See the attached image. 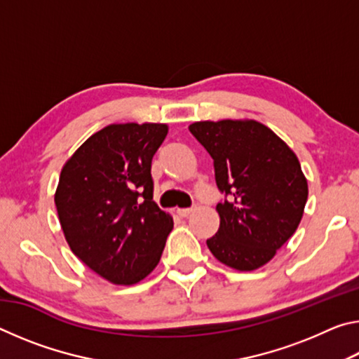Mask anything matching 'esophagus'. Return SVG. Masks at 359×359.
I'll return each mask as SVG.
<instances>
[{
  "label": "esophagus",
  "instance_id": "obj_1",
  "mask_svg": "<svg viewBox=\"0 0 359 359\" xmlns=\"http://www.w3.org/2000/svg\"><path fill=\"white\" fill-rule=\"evenodd\" d=\"M194 210V208H188V209H177V214L180 215V217H188L191 214V212Z\"/></svg>",
  "mask_w": 359,
  "mask_h": 359
}]
</instances>
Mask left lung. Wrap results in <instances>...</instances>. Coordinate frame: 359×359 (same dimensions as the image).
Here are the masks:
<instances>
[{
    "label": "left lung",
    "instance_id": "obj_1",
    "mask_svg": "<svg viewBox=\"0 0 359 359\" xmlns=\"http://www.w3.org/2000/svg\"><path fill=\"white\" fill-rule=\"evenodd\" d=\"M188 130L214 160L217 187L224 193L209 250L233 269H258L301 223L309 188L299 160L255 120L194 121Z\"/></svg>",
    "mask_w": 359,
    "mask_h": 359
}]
</instances>
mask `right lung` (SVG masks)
<instances>
[{
  "label": "right lung",
  "instance_id": "1",
  "mask_svg": "<svg viewBox=\"0 0 359 359\" xmlns=\"http://www.w3.org/2000/svg\"><path fill=\"white\" fill-rule=\"evenodd\" d=\"M165 123H114L65 163L55 191L72 253L115 285H135L160 263L172 217L154 201L151 158Z\"/></svg>",
  "mask_w": 359,
  "mask_h": 359
}]
</instances>
